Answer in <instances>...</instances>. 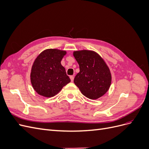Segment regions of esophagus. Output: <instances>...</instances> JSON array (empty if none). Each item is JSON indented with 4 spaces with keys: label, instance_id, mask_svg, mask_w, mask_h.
Listing matches in <instances>:
<instances>
[{
    "label": "esophagus",
    "instance_id": "1",
    "mask_svg": "<svg viewBox=\"0 0 149 149\" xmlns=\"http://www.w3.org/2000/svg\"><path fill=\"white\" fill-rule=\"evenodd\" d=\"M70 79H71V81H73V80H74V76H73V75L70 76Z\"/></svg>",
    "mask_w": 149,
    "mask_h": 149
}]
</instances>
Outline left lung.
Returning a JSON list of instances; mask_svg holds the SVG:
<instances>
[{
  "mask_svg": "<svg viewBox=\"0 0 149 149\" xmlns=\"http://www.w3.org/2000/svg\"><path fill=\"white\" fill-rule=\"evenodd\" d=\"M73 56L79 66V72L74 83L86 97L96 100L109 89L111 74L107 65L98 54L93 51L74 52Z\"/></svg>",
  "mask_w": 149,
  "mask_h": 149,
  "instance_id": "8db88e82",
  "label": "left lung"
}]
</instances>
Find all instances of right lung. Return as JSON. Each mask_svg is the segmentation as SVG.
<instances>
[{
  "mask_svg": "<svg viewBox=\"0 0 149 149\" xmlns=\"http://www.w3.org/2000/svg\"><path fill=\"white\" fill-rule=\"evenodd\" d=\"M65 51L47 49L36 58L31 68L30 79L35 91L47 97L55 96L71 80L61 61Z\"/></svg>",
  "mask_w": 149,
  "mask_h": 149,
  "instance_id": "1",
  "label": "right lung"
}]
</instances>
